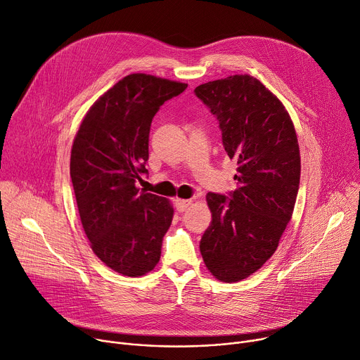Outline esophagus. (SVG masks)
Wrapping results in <instances>:
<instances>
[{
    "instance_id": "34e87169",
    "label": "esophagus",
    "mask_w": 360,
    "mask_h": 360,
    "mask_svg": "<svg viewBox=\"0 0 360 360\" xmlns=\"http://www.w3.org/2000/svg\"><path fill=\"white\" fill-rule=\"evenodd\" d=\"M191 205V200H184V199H174V206H176V209L181 213V212H184L188 206Z\"/></svg>"
}]
</instances>
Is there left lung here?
Instances as JSON below:
<instances>
[{
  "label": "left lung",
  "instance_id": "8db88e82",
  "mask_svg": "<svg viewBox=\"0 0 360 360\" xmlns=\"http://www.w3.org/2000/svg\"><path fill=\"white\" fill-rule=\"evenodd\" d=\"M195 95L216 117L225 151L238 164L236 190L207 193L212 222L200 252L217 280L236 283L272 257L292 216L298 141L284 105L250 75L207 82Z\"/></svg>",
  "mask_w": 360,
  "mask_h": 360
}]
</instances>
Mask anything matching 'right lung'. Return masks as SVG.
<instances>
[{
    "label": "right lung",
    "instance_id": "1",
    "mask_svg": "<svg viewBox=\"0 0 360 360\" xmlns=\"http://www.w3.org/2000/svg\"><path fill=\"white\" fill-rule=\"evenodd\" d=\"M186 88L151 75H128L94 103L73 141L70 177L82 225L95 255L127 276L157 265L172 225L169 200L140 191L136 181L148 174L154 115Z\"/></svg>",
    "mask_w": 360,
    "mask_h": 360
}]
</instances>
